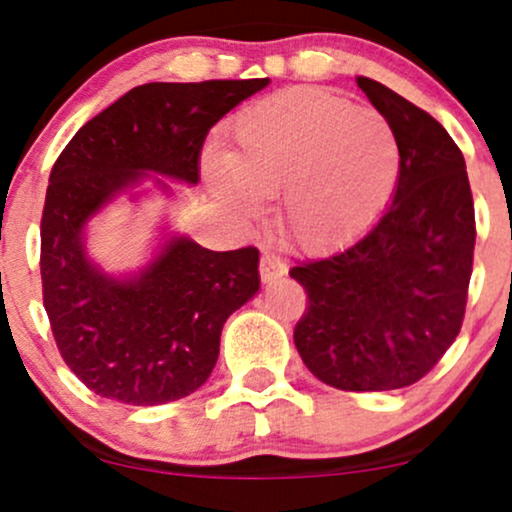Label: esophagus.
Wrapping results in <instances>:
<instances>
[{
  "instance_id": "34e87169",
  "label": "esophagus",
  "mask_w": 512,
  "mask_h": 512,
  "mask_svg": "<svg viewBox=\"0 0 512 512\" xmlns=\"http://www.w3.org/2000/svg\"><path fill=\"white\" fill-rule=\"evenodd\" d=\"M284 274H286L284 260H279L274 252H264L262 260H260V276H262L264 284H272L274 279H279V276H284Z\"/></svg>"
}]
</instances>
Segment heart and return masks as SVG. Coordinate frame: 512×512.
<instances>
[{"mask_svg":"<svg viewBox=\"0 0 512 512\" xmlns=\"http://www.w3.org/2000/svg\"><path fill=\"white\" fill-rule=\"evenodd\" d=\"M216 192L243 211L284 192L281 221L308 250L361 236L399 178L397 134L385 115L320 88L262 98L233 122V149L209 154Z\"/></svg>","mask_w":512,"mask_h":512,"instance_id":"b5f03b06","label":"heart"}]
</instances>
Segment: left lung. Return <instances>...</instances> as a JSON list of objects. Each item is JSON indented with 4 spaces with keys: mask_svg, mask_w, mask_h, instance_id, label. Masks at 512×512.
I'll return each mask as SVG.
<instances>
[{
    "mask_svg": "<svg viewBox=\"0 0 512 512\" xmlns=\"http://www.w3.org/2000/svg\"><path fill=\"white\" fill-rule=\"evenodd\" d=\"M356 84L397 134L395 197L354 245L291 269L308 293L293 342L322 383L383 392L424 378L460 334L477 223L443 125L380 81Z\"/></svg>",
    "mask_w": 512,
    "mask_h": 512,
    "instance_id": "left-lung-1",
    "label": "left lung"
}]
</instances>
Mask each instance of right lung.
Returning a JSON list of instances; mask_svg holds the SVG:
<instances>
[{
    "mask_svg": "<svg viewBox=\"0 0 512 512\" xmlns=\"http://www.w3.org/2000/svg\"><path fill=\"white\" fill-rule=\"evenodd\" d=\"M269 79L144 84L88 120L50 173L40 219V279L57 349L96 395L134 407L182 399L207 383L223 322L260 289V252H214L170 238L137 279L86 260L81 231L149 173L197 185L209 129Z\"/></svg>",
    "mask_w": 512,
    "mask_h": 512,
    "instance_id": "obj_1",
    "label": "right lung"
}]
</instances>
